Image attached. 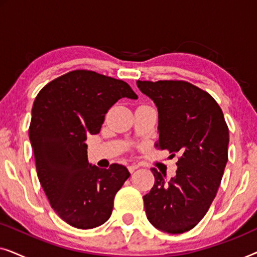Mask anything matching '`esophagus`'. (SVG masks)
<instances>
[{
    "label": "esophagus",
    "instance_id": "esophagus-1",
    "mask_svg": "<svg viewBox=\"0 0 257 257\" xmlns=\"http://www.w3.org/2000/svg\"><path fill=\"white\" fill-rule=\"evenodd\" d=\"M128 171L131 172V173H133V172H135L136 170H138L139 168V165H136V164H132V165H128Z\"/></svg>",
    "mask_w": 257,
    "mask_h": 257
}]
</instances>
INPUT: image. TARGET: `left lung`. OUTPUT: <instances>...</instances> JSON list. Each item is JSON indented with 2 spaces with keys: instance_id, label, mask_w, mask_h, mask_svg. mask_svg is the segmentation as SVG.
<instances>
[{
  "instance_id": "left-lung-1",
  "label": "left lung",
  "mask_w": 257,
  "mask_h": 257,
  "mask_svg": "<svg viewBox=\"0 0 257 257\" xmlns=\"http://www.w3.org/2000/svg\"><path fill=\"white\" fill-rule=\"evenodd\" d=\"M158 108L157 149L179 154L177 174L166 180L156 168L154 186L144 195L146 216L157 229L181 234L209 209L228 161L229 132L214 98L184 80H137Z\"/></svg>"
}]
</instances>
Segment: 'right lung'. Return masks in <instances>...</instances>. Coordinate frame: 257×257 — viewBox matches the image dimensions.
Returning a JSON list of instances; mask_svg holds the SVG:
<instances>
[{"label":"right lung","mask_w":257,"mask_h":257,"mask_svg":"<svg viewBox=\"0 0 257 257\" xmlns=\"http://www.w3.org/2000/svg\"><path fill=\"white\" fill-rule=\"evenodd\" d=\"M121 98L138 96L120 79L75 70L47 84L34 101L29 138L37 177L56 214L79 229L110 219L115 193L131 175L122 165L104 170L87 160V136L99 133Z\"/></svg>","instance_id":"right-lung-1"}]
</instances>
